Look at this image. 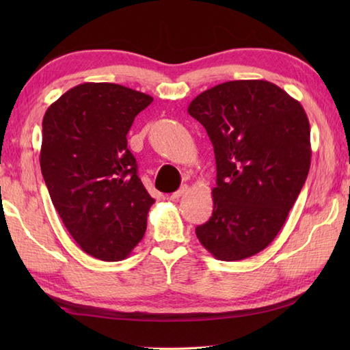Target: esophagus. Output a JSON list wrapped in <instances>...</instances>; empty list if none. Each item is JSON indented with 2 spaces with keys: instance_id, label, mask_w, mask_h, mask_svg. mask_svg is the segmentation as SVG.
Listing matches in <instances>:
<instances>
[{
  "instance_id": "esophagus-1",
  "label": "esophagus",
  "mask_w": 350,
  "mask_h": 350,
  "mask_svg": "<svg viewBox=\"0 0 350 350\" xmlns=\"http://www.w3.org/2000/svg\"><path fill=\"white\" fill-rule=\"evenodd\" d=\"M187 191H188V187H182L179 191H176V192H173V194H170L168 198L170 200H179Z\"/></svg>"
}]
</instances>
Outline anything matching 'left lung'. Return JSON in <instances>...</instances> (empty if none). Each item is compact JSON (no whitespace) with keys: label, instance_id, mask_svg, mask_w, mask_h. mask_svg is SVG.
<instances>
[{"label":"left lung","instance_id":"obj_1","mask_svg":"<svg viewBox=\"0 0 350 350\" xmlns=\"http://www.w3.org/2000/svg\"><path fill=\"white\" fill-rule=\"evenodd\" d=\"M188 113L204 126L217 162L212 217L196 234L215 258H248L275 239L306 183L308 117L298 100L263 79L215 85Z\"/></svg>","mask_w":350,"mask_h":350}]
</instances>
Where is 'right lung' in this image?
<instances>
[{"instance_id": "right-lung-1", "label": "right lung", "mask_w": 350, "mask_h": 350, "mask_svg": "<svg viewBox=\"0 0 350 350\" xmlns=\"http://www.w3.org/2000/svg\"><path fill=\"white\" fill-rule=\"evenodd\" d=\"M152 102L118 84L84 83L43 116L40 168L52 204L79 248L103 262L128 257L146 233L154 200L126 135Z\"/></svg>"}]
</instances>
